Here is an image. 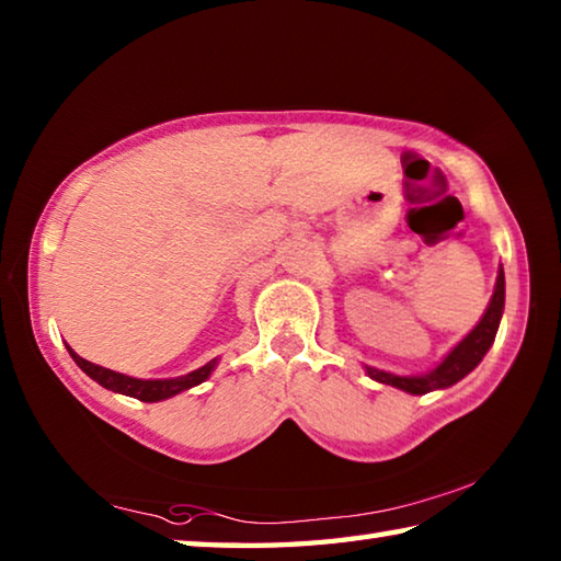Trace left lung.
Segmentation results:
<instances>
[{"label": "left lung", "instance_id": "left-lung-1", "mask_svg": "<svg viewBox=\"0 0 561 561\" xmlns=\"http://www.w3.org/2000/svg\"><path fill=\"white\" fill-rule=\"evenodd\" d=\"M502 311H505V272H502V267H500L495 291H492L485 314L480 317V321L474 324V329L468 336L460 339L458 344H455L448 354L443 356L438 366H433L431 371L415 374V376L391 374V371H383V368H376V366H364V371L371 376L374 381L393 386V388H398V391H405L411 396H423L431 391H443V388H450L458 381H462V378L470 371H474L480 360L485 358V354L492 346V341H495V336H497Z\"/></svg>", "mask_w": 561, "mask_h": 561}]
</instances>
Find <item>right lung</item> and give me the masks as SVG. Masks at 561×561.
I'll use <instances>...</instances> for the list:
<instances>
[{
  "label": "right lung",
  "instance_id": "right-lung-1",
  "mask_svg": "<svg viewBox=\"0 0 561 561\" xmlns=\"http://www.w3.org/2000/svg\"><path fill=\"white\" fill-rule=\"evenodd\" d=\"M66 348H69V354L76 360V366H79L89 378H93L99 386L108 388V391H113V393L138 398V401H144V403L165 401V398L183 393V391H187V388L201 386L203 381H207V378L213 376V371L217 368V360H220V358H213V360H207L205 366L195 368V371H190L185 376H175V378H133L126 374L111 371V368H103L99 364H91V360L76 354L71 346H66Z\"/></svg>",
  "mask_w": 561,
  "mask_h": 561
}]
</instances>
